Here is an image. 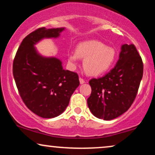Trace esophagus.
Wrapping results in <instances>:
<instances>
[{
	"instance_id": "esophagus-1",
	"label": "esophagus",
	"mask_w": 155,
	"mask_h": 155,
	"mask_svg": "<svg viewBox=\"0 0 155 155\" xmlns=\"http://www.w3.org/2000/svg\"><path fill=\"white\" fill-rule=\"evenodd\" d=\"M79 80H80V84H84V82H85V81H84V80L83 79V78H79Z\"/></svg>"
}]
</instances>
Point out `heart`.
I'll use <instances>...</instances> for the list:
<instances>
[{
	"label": "heart",
	"instance_id": "heart-1",
	"mask_svg": "<svg viewBox=\"0 0 155 155\" xmlns=\"http://www.w3.org/2000/svg\"><path fill=\"white\" fill-rule=\"evenodd\" d=\"M116 50L97 40L82 41L77 46L76 52H69L68 62L75 66L80 58H84L83 67L90 75H99L111 68L116 60Z\"/></svg>",
	"mask_w": 155,
	"mask_h": 155
}]
</instances>
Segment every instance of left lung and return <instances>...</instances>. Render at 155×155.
Returning a JSON list of instances; mask_svg holds the SVG:
<instances>
[{"instance_id":"left-lung-1","label":"left lung","mask_w":155,"mask_h":155,"mask_svg":"<svg viewBox=\"0 0 155 155\" xmlns=\"http://www.w3.org/2000/svg\"><path fill=\"white\" fill-rule=\"evenodd\" d=\"M143 75V61L135 46L123 44L115 67L104 77L89 82L92 92L87 105L92 114L109 120L128 111L136 97Z\"/></svg>"}]
</instances>
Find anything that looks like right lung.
<instances>
[{
    "instance_id": "obj_1",
    "label": "right lung",
    "mask_w": 155,
    "mask_h": 155,
    "mask_svg": "<svg viewBox=\"0 0 155 155\" xmlns=\"http://www.w3.org/2000/svg\"><path fill=\"white\" fill-rule=\"evenodd\" d=\"M64 29L41 27L34 31L22 40L13 61L12 73L21 98L41 118L62 114L80 84L77 73L65 71L61 60L41 56L35 47L43 39L58 37Z\"/></svg>"
}]
</instances>
